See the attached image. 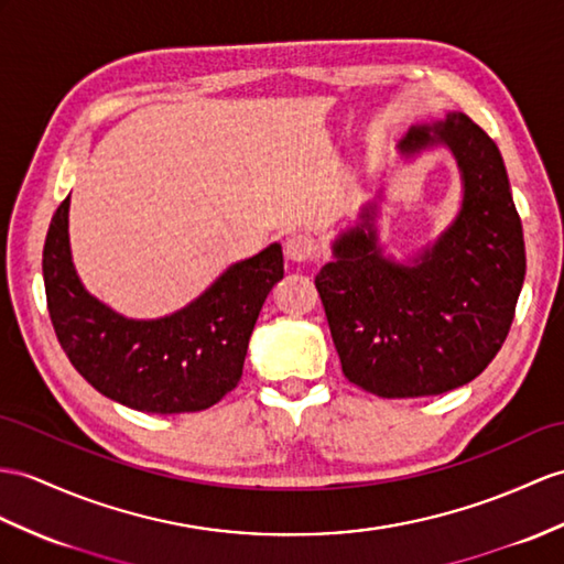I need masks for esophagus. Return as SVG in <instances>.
Instances as JSON below:
<instances>
[{
	"label": "esophagus",
	"mask_w": 564,
	"mask_h": 564,
	"mask_svg": "<svg viewBox=\"0 0 564 564\" xmlns=\"http://www.w3.org/2000/svg\"><path fill=\"white\" fill-rule=\"evenodd\" d=\"M315 251H318V246H315V239L306 235V231H294L284 241V256L294 260V263H304V260L315 256Z\"/></svg>",
	"instance_id": "34e87169"
}]
</instances>
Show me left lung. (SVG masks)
<instances>
[{"mask_svg": "<svg viewBox=\"0 0 564 564\" xmlns=\"http://www.w3.org/2000/svg\"><path fill=\"white\" fill-rule=\"evenodd\" d=\"M435 148L449 150L462 176L459 213L443 235L397 260L378 237V203H366L315 274L341 370L388 400L443 394L484 373L510 333L527 274L498 145L462 112L411 127L397 145L404 160Z\"/></svg>", "mask_w": 564, "mask_h": 564, "instance_id": "8db88e82", "label": "left lung"}]
</instances>
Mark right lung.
<instances>
[{
  "instance_id": "1",
  "label": "right lung",
  "mask_w": 564,
  "mask_h": 564,
  "mask_svg": "<svg viewBox=\"0 0 564 564\" xmlns=\"http://www.w3.org/2000/svg\"><path fill=\"white\" fill-rule=\"evenodd\" d=\"M43 278L59 345L95 390L145 414H186L239 386L258 313L284 278V258L274 241L231 263L184 308L150 321L127 318L78 278L66 196L47 229Z\"/></svg>"
}]
</instances>
